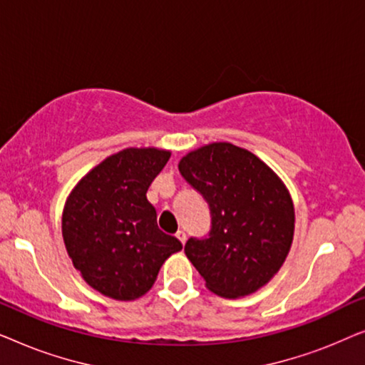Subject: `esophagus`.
I'll use <instances>...</instances> for the list:
<instances>
[{"mask_svg": "<svg viewBox=\"0 0 365 365\" xmlns=\"http://www.w3.org/2000/svg\"><path fill=\"white\" fill-rule=\"evenodd\" d=\"M176 237H178L179 241H181L182 244H186V241H187V237H186V232H184V231H178V232H176Z\"/></svg>", "mask_w": 365, "mask_h": 365, "instance_id": "1", "label": "esophagus"}]
</instances>
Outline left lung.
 Listing matches in <instances>:
<instances>
[{"instance_id": "obj_1", "label": "left lung", "mask_w": 365, "mask_h": 365, "mask_svg": "<svg viewBox=\"0 0 365 365\" xmlns=\"http://www.w3.org/2000/svg\"><path fill=\"white\" fill-rule=\"evenodd\" d=\"M178 168L211 207L209 237H191L184 247L206 287L237 299L266 286L286 262L294 239V202L282 179L231 143L194 149Z\"/></svg>"}]
</instances>
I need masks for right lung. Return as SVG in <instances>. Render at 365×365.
<instances>
[{"label": "right lung", "mask_w": 365, "mask_h": 365, "mask_svg": "<svg viewBox=\"0 0 365 365\" xmlns=\"http://www.w3.org/2000/svg\"><path fill=\"white\" fill-rule=\"evenodd\" d=\"M171 151L126 148L79 179L64 202L61 231L81 277L103 296L136 301L156 282L159 269L181 251L178 237L158 227L146 192Z\"/></svg>", "instance_id": "obj_1"}]
</instances>
